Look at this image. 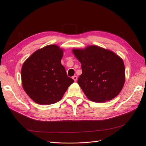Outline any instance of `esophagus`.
Wrapping results in <instances>:
<instances>
[{
  "label": "esophagus",
  "mask_w": 146,
  "mask_h": 146,
  "mask_svg": "<svg viewBox=\"0 0 146 146\" xmlns=\"http://www.w3.org/2000/svg\"><path fill=\"white\" fill-rule=\"evenodd\" d=\"M72 78L74 79V80L75 82H76V81H77V76H73V77H72Z\"/></svg>",
  "instance_id": "esophagus-1"
}]
</instances>
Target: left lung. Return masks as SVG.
Instances as JSON below:
<instances>
[{"instance_id": "left-lung-1", "label": "left lung", "mask_w": 146, "mask_h": 146, "mask_svg": "<svg viewBox=\"0 0 146 146\" xmlns=\"http://www.w3.org/2000/svg\"><path fill=\"white\" fill-rule=\"evenodd\" d=\"M72 52L82 69L77 82L88 99L104 102L119 94L125 82V66L120 57L96 46Z\"/></svg>"}]
</instances>
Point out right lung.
I'll list each match as a JSON object with an SVG mask.
<instances>
[{"instance_id":"right-lung-1","label":"right lung","mask_w":146,"mask_h":146,"mask_svg":"<svg viewBox=\"0 0 146 146\" xmlns=\"http://www.w3.org/2000/svg\"><path fill=\"white\" fill-rule=\"evenodd\" d=\"M63 55V51L58 46L48 45L35 52L24 63L21 69L23 86L36 103L57 102L74 82L61 63Z\"/></svg>"}]
</instances>
